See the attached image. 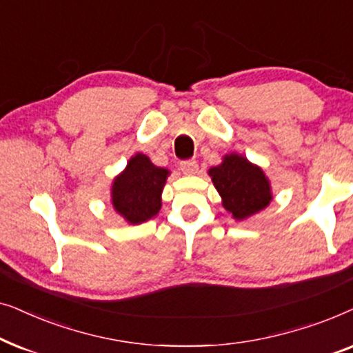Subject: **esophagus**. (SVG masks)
I'll return each instance as SVG.
<instances>
[{
    "label": "esophagus",
    "instance_id": "1",
    "mask_svg": "<svg viewBox=\"0 0 353 353\" xmlns=\"http://www.w3.org/2000/svg\"><path fill=\"white\" fill-rule=\"evenodd\" d=\"M180 168L183 173H186V175H192V173L197 172V162L194 159H186V161L180 162Z\"/></svg>",
    "mask_w": 353,
    "mask_h": 353
}]
</instances>
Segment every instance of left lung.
<instances>
[{
	"instance_id": "left-lung-1",
	"label": "left lung",
	"mask_w": 353,
	"mask_h": 353,
	"mask_svg": "<svg viewBox=\"0 0 353 353\" xmlns=\"http://www.w3.org/2000/svg\"><path fill=\"white\" fill-rule=\"evenodd\" d=\"M209 175L223 199V207L236 220H244L265 209L272 201L270 183L262 168L248 159L230 154Z\"/></svg>"
}]
</instances>
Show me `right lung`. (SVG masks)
<instances>
[{
    "mask_svg": "<svg viewBox=\"0 0 353 353\" xmlns=\"http://www.w3.org/2000/svg\"><path fill=\"white\" fill-rule=\"evenodd\" d=\"M167 175L165 168L154 165L144 154H137L114 180V209L133 225L152 219L161 210V192Z\"/></svg>",
    "mask_w": 353,
    "mask_h": 353,
    "instance_id": "add662e5",
    "label": "right lung"
}]
</instances>
